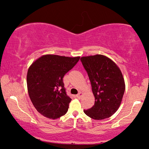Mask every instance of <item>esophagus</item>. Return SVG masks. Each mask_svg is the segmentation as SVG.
<instances>
[{
    "mask_svg": "<svg viewBox=\"0 0 149 149\" xmlns=\"http://www.w3.org/2000/svg\"><path fill=\"white\" fill-rule=\"evenodd\" d=\"M82 95H83V93L81 92V91H80V92H79V93H78V94H77V95H76V97H77L78 99H80L81 97V96H82Z\"/></svg>",
    "mask_w": 149,
    "mask_h": 149,
    "instance_id": "34e87169",
    "label": "esophagus"
}]
</instances>
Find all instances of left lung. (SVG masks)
Returning <instances> with one entry per match:
<instances>
[{
    "instance_id": "1",
    "label": "left lung",
    "mask_w": 149,
    "mask_h": 149,
    "mask_svg": "<svg viewBox=\"0 0 149 149\" xmlns=\"http://www.w3.org/2000/svg\"><path fill=\"white\" fill-rule=\"evenodd\" d=\"M82 64L88 74L95 104L84 113L91 119H104L115 114L121 105L125 84L119 66L104 55L83 56Z\"/></svg>"
}]
</instances>
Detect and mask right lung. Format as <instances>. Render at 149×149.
<instances>
[{
	"label": "right lung",
	"mask_w": 149,
	"mask_h": 149,
	"mask_svg": "<svg viewBox=\"0 0 149 149\" xmlns=\"http://www.w3.org/2000/svg\"><path fill=\"white\" fill-rule=\"evenodd\" d=\"M80 57L46 54L32 62L27 73L30 98L38 113L56 119L68 110L71 99L66 94L63 77L79 62Z\"/></svg>",
	"instance_id": "add662e5"
}]
</instances>
